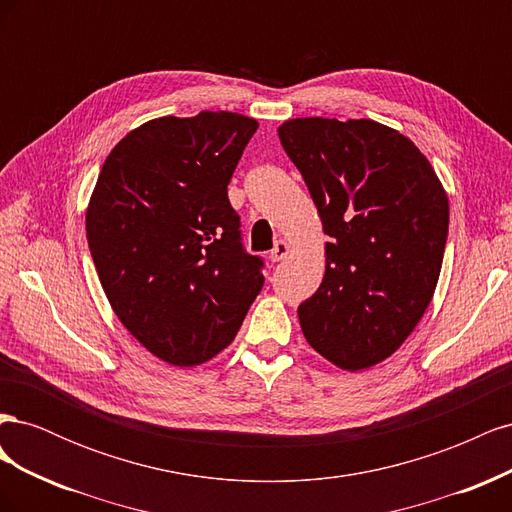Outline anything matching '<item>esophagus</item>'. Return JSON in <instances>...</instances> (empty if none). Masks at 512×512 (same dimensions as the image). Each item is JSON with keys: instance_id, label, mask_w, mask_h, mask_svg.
<instances>
[{"instance_id": "1", "label": "esophagus", "mask_w": 512, "mask_h": 512, "mask_svg": "<svg viewBox=\"0 0 512 512\" xmlns=\"http://www.w3.org/2000/svg\"><path fill=\"white\" fill-rule=\"evenodd\" d=\"M288 252H290V245H288L286 241H277V243L273 245V250H271L269 258H271L273 262H280V260H284V258L288 256Z\"/></svg>"}]
</instances>
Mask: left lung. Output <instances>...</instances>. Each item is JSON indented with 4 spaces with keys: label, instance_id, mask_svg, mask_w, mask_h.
<instances>
[{
    "label": "left lung",
    "instance_id": "1",
    "mask_svg": "<svg viewBox=\"0 0 512 512\" xmlns=\"http://www.w3.org/2000/svg\"><path fill=\"white\" fill-rule=\"evenodd\" d=\"M277 134L331 237L322 284L297 309L303 335L333 365L367 369L406 342L431 303L446 192L410 138L378 121L305 117Z\"/></svg>",
    "mask_w": 512,
    "mask_h": 512
}]
</instances>
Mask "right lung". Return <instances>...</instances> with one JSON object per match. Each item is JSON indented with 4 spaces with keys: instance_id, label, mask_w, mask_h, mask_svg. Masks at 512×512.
<instances>
[{
    "instance_id": "obj_1",
    "label": "right lung",
    "mask_w": 512,
    "mask_h": 512,
    "mask_svg": "<svg viewBox=\"0 0 512 512\" xmlns=\"http://www.w3.org/2000/svg\"><path fill=\"white\" fill-rule=\"evenodd\" d=\"M256 130L226 111L147 121L108 153L91 194L87 243L108 303L170 365L222 352L265 284L228 200Z\"/></svg>"
}]
</instances>
